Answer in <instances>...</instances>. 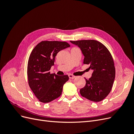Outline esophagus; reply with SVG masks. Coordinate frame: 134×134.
I'll list each match as a JSON object with an SVG mask.
<instances>
[{"label":"esophagus","instance_id":"obj_1","mask_svg":"<svg viewBox=\"0 0 134 134\" xmlns=\"http://www.w3.org/2000/svg\"><path fill=\"white\" fill-rule=\"evenodd\" d=\"M69 78L70 79H74L75 78V76H74L73 75L70 74H69Z\"/></svg>","mask_w":134,"mask_h":134}]
</instances>
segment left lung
<instances>
[{
	"label": "left lung",
	"mask_w": 134,
	"mask_h": 134,
	"mask_svg": "<svg viewBox=\"0 0 134 134\" xmlns=\"http://www.w3.org/2000/svg\"><path fill=\"white\" fill-rule=\"evenodd\" d=\"M70 42L80 48L84 56L83 64H90L93 70L86 86L80 90L81 96L93 102H100L110 93L115 78V67L112 56L101 42L93 40Z\"/></svg>",
	"instance_id": "8db88e82"
}]
</instances>
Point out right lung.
<instances>
[{"instance_id": "add662e5", "label": "right lung", "mask_w": 134, "mask_h": 134, "mask_svg": "<svg viewBox=\"0 0 134 134\" xmlns=\"http://www.w3.org/2000/svg\"><path fill=\"white\" fill-rule=\"evenodd\" d=\"M70 46L66 42L42 41L32 50L27 65L28 82L41 102H51L62 94L69 76L51 74L50 70L58 52Z\"/></svg>"}]
</instances>
